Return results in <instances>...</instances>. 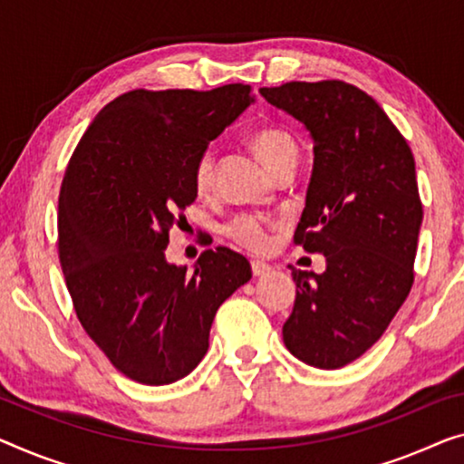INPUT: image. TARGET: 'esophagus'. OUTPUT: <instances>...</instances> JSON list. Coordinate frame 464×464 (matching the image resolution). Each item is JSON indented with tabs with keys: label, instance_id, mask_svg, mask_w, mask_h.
Masks as SVG:
<instances>
[{
	"label": "esophagus",
	"instance_id": "1",
	"mask_svg": "<svg viewBox=\"0 0 464 464\" xmlns=\"http://www.w3.org/2000/svg\"><path fill=\"white\" fill-rule=\"evenodd\" d=\"M252 265V273H254V276H260V275H266L268 271H271V265H268V262H262V260H252L250 262Z\"/></svg>",
	"mask_w": 464,
	"mask_h": 464
}]
</instances>
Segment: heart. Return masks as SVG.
<instances>
[{
  "label": "heart",
  "instance_id": "b5f03b06",
  "mask_svg": "<svg viewBox=\"0 0 464 464\" xmlns=\"http://www.w3.org/2000/svg\"><path fill=\"white\" fill-rule=\"evenodd\" d=\"M250 145L268 170L298 156V145L294 137L279 127H262L250 135ZM193 188L198 196H208L214 188V154L202 151L193 164ZM225 235L235 244L246 247L250 252H265L271 246V235H268V220L260 214L244 212L233 217L225 225Z\"/></svg>",
  "mask_w": 464,
  "mask_h": 464
}]
</instances>
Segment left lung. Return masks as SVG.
<instances>
[{
    "label": "left lung",
    "instance_id": "obj_1",
    "mask_svg": "<svg viewBox=\"0 0 464 464\" xmlns=\"http://www.w3.org/2000/svg\"><path fill=\"white\" fill-rule=\"evenodd\" d=\"M260 93L313 135L294 244L327 258L321 275L292 268L298 292L283 342L306 364L340 369L385 334L411 294L423 220L412 151L379 103L350 82L292 81Z\"/></svg>",
    "mask_w": 464,
    "mask_h": 464
}]
</instances>
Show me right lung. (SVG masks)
<instances>
[{"instance_id":"right-lung-1","label":"right lung","mask_w":464,"mask_h":464,"mask_svg":"<svg viewBox=\"0 0 464 464\" xmlns=\"http://www.w3.org/2000/svg\"><path fill=\"white\" fill-rule=\"evenodd\" d=\"M254 102L252 87L133 89L89 124L58 199V256L82 329L114 369L166 385L208 352L214 314L250 281V262L218 246L193 273L164 260L196 202L193 164Z\"/></svg>"}]
</instances>
